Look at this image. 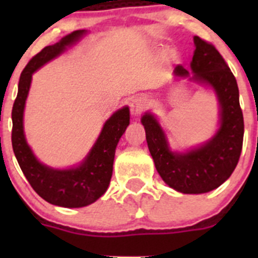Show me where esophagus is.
Returning a JSON list of instances; mask_svg holds the SVG:
<instances>
[{"instance_id":"34e87169","label":"esophagus","mask_w":258,"mask_h":258,"mask_svg":"<svg viewBox=\"0 0 258 258\" xmlns=\"http://www.w3.org/2000/svg\"><path fill=\"white\" fill-rule=\"evenodd\" d=\"M147 108V101L142 97H134L131 101V111L134 116H138Z\"/></svg>"}]
</instances>
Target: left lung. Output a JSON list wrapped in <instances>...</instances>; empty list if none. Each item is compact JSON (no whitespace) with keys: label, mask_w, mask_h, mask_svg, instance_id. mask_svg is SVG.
Masks as SVG:
<instances>
[{"label":"left lung","mask_w":258,"mask_h":258,"mask_svg":"<svg viewBox=\"0 0 258 258\" xmlns=\"http://www.w3.org/2000/svg\"><path fill=\"white\" fill-rule=\"evenodd\" d=\"M191 70L194 80L209 84L216 90L221 106V126L217 134L204 146L174 154L169 151L165 136L156 118L150 113L142 117L146 140L156 170L166 184L183 194H203L217 188L232 174L243 147L244 120L239 103V89L225 59L208 41L195 36ZM177 77L188 76L178 64Z\"/></svg>","instance_id":"left-lung-1"}]
</instances>
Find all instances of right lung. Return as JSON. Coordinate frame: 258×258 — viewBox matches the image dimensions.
<instances>
[{
	"instance_id": "obj_1",
	"label": "right lung",
	"mask_w": 258,
	"mask_h": 258,
	"mask_svg": "<svg viewBox=\"0 0 258 258\" xmlns=\"http://www.w3.org/2000/svg\"><path fill=\"white\" fill-rule=\"evenodd\" d=\"M85 31H75L55 45L44 47L23 70L19 79L17 99L14 102L11 118V143L23 174L32 188L50 204L66 208H80L94 203L106 192L112 177L113 159L118 140L129 125V108L118 109L104 124L97 143L88 157L76 169L55 170L36 160L24 138L23 111L31 85L32 74L63 50L79 40Z\"/></svg>"
}]
</instances>
